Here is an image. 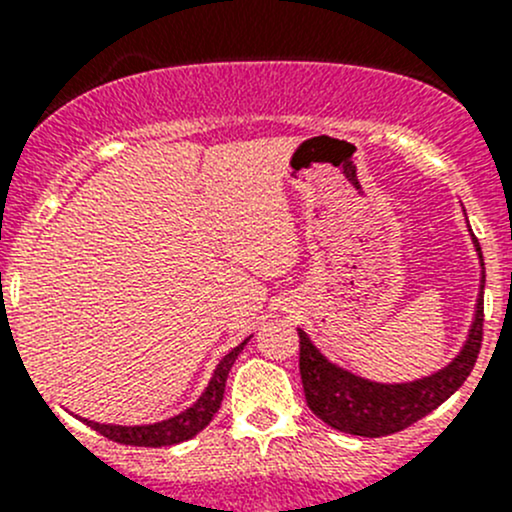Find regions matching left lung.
Masks as SVG:
<instances>
[{"label": "left lung", "mask_w": 512, "mask_h": 512, "mask_svg": "<svg viewBox=\"0 0 512 512\" xmlns=\"http://www.w3.org/2000/svg\"><path fill=\"white\" fill-rule=\"evenodd\" d=\"M471 237L480 267H483V252H480L476 235ZM483 287L485 267L476 302V317H473L471 332L456 359L443 369L433 371L431 376L404 381V384H379V381L364 379V376L332 364L314 347L309 334L297 329L299 374H302L304 396H307V406L312 409V414L337 431L379 438L404 431L418 418L438 409L443 401L451 399V394L461 389L463 381L476 366L480 342H483Z\"/></svg>", "instance_id": "obj_1"}]
</instances>
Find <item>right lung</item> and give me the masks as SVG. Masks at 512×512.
Masks as SVG:
<instances>
[{
  "label": "right lung",
  "mask_w": 512,
  "mask_h": 512,
  "mask_svg": "<svg viewBox=\"0 0 512 512\" xmlns=\"http://www.w3.org/2000/svg\"><path fill=\"white\" fill-rule=\"evenodd\" d=\"M250 342V337L242 344H237L232 352H227L220 364L215 366L213 379L205 386V391L200 394V399L193 406H188L185 411H180L178 416L165 418L158 423H141V426H118V423H98L89 421V418H81L86 426H91L101 436L111 438L116 443H126V446H148V448H160V446H173V443H183L188 438H193L195 433L203 431L213 416L218 414L220 404H223L225 394V381L230 374L232 364H235L237 354L242 352V347Z\"/></svg>",
  "instance_id": "right-lung-1"
}]
</instances>
